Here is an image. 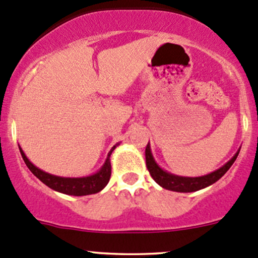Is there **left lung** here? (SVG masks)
<instances>
[{"label":"left lung","instance_id":"left-lung-1","mask_svg":"<svg viewBox=\"0 0 258 258\" xmlns=\"http://www.w3.org/2000/svg\"><path fill=\"white\" fill-rule=\"evenodd\" d=\"M239 152L240 150L232 156V159L230 160V161L226 162L224 166H221L219 170L201 177H182V176H176V174L167 172V171H163L162 168L155 162L154 156H152L151 154L150 144L146 145L145 159H146V167H148L151 177L155 179V182H156L157 184H160L162 188H165V189L173 190V192L188 193V192H196V190L203 189V188L215 183L218 179H220L224 174L228 172V170L231 167L232 163L235 162Z\"/></svg>","mask_w":258,"mask_h":258}]
</instances>
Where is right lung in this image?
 <instances>
[{"label":"right lung","mask_w":258,"mask_h":258,"mask_svg":"<svg viewBox=\"0 0 258 258\" xmlns=\"http://www.w3.org/2000/svg\"><path fill=\"white\" fill-rule=\"evenodd\" d=\"M119 145L115 144L110 151L108 152V156L106 159V162L102 166L101 170L95 174H91V176L86 177H60V176H54V174L46 173L44 171H41L40 168H38L37 166L33 165L32 162L27 159L26 154L23 150L19 148L22 157H23L24 162H26L27 167L32 171V173L34 174L37 178H39L44 184H46L48 187H50L51 189L56 190V192L63 193V195L69 196H88V195H95V193L101 192L104 187H106L108 182H109L110 173H112V166H110V154L113 150Z\"/></svg>","instance_id":"right-lung-1"}]
</instances>
